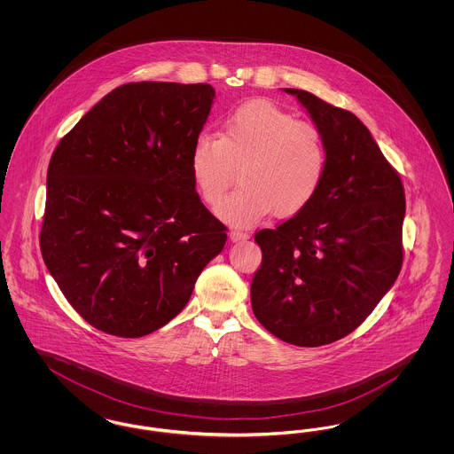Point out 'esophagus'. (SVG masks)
<instances>
[{
	"label": "esophagus",
	"instance_id": "esophagus-1",
	"mask_svg": "<svg viewBox=\"0 0 454 454\" xmlns=\"http://www.w3.org/2000/svg\"><path fill=\"white\" fill-rule=\"evenodd\" d=\"M248 238V233H245V231H241V230H237V228H233L231 231H230V239L231 241H243V239H247Z\"/></svg>",
	"mask_w": 454,
	"mask_h": 454
}]
</instances>
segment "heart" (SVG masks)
Here are the masks:
<instances>
[{
  "label": "heart",
  "instance_id": "obj_1",
  "mask_svg": "<svg viewBox=\"0 0 454 454\" xmlns=\"http://www.w3.org/2000/svg\"><path fill=\"white\" fill-rule=\"evenodd\" d=\"M238 167L241 185L217 207L219 216L235 223H255L270 211L294 216L324 185V136L267 100L245 102L223 117L217 137L199 134L189 158L195 191L207 206L223 200Z\"/></svg>",
  "mask_w": 454,
  "mask_h": 454
}]
</instances>
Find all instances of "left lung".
<instances>
[{
  "label": "left lung",
  "instance_id": "1",
  "mask_svg": "<svg viewBox=\"0 0 454 454\" xmlns=\"http://www.w3.org/2000/svg\"><path fill=\"white\" fill-rule=\"evenodd\" d=\"M326 145L324 185L276 230H260L262 263L250 286L263 328L287 344L320 347L366 320L403 263L405 191L398 172L346 108L286 88Z\"/></svg>",
  "mask_w": 454,
  "mask_h": 454
}]
</instances>
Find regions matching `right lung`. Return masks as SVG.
<instances>
[{"instance_id":"add662e5","label":"right lung","mask_w":454,"mask_h":454,"mask_svg":"<svg viewBox=\"0 0 454 454\" xmlns=\"http://www.w3.org/2000/svg\"><path fill=\"white\" fill-rule=\"evenodd\" d=\"M216 91L137 82L112 90L47 168L43 259L88 324L136 339L175 318L228 228L195 192V137Z\"/></svg>"}]
</instances>
